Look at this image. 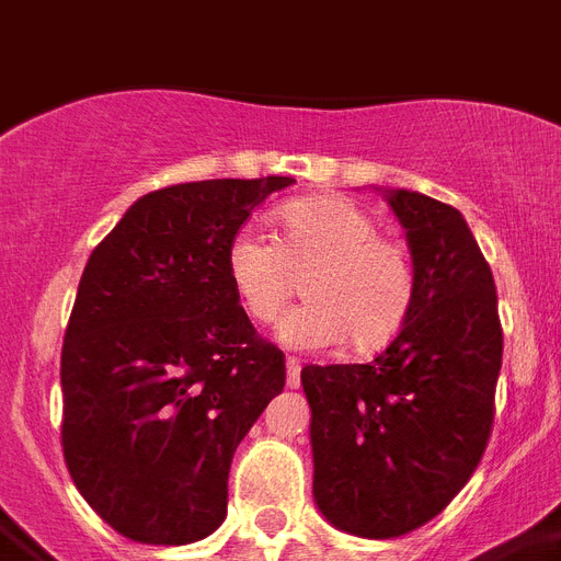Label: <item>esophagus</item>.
<instances>
[{"mask_svg":"<svg viewBox=\"0 0 561 561\" xmlns=\"http://www.w3.org/2000/svg\"><path fill=\"white\" fill-rule=\"evenodd\" d=\"M285 368H288V388H299V382H302V362L288 356Z\"/></svg>","mask_w":561,"mask_h":561,"instance_id":"esophagus-1","label":"esophagus"}]
</instances>
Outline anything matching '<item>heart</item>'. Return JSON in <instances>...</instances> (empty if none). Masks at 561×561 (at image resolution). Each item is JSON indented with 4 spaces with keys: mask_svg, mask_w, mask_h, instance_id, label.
<instances>
[{
    "mask_svg": "<svg viewBox=\"0 0 561 561\" xmlns=\"http://www.w3.org/2000/svg\"><path fill=\"white\" fill-rule=\"evenodd\" d=\"M276 222L279 242L242 228L225 251L244 313L271 324L305 279L308 302L279 324L285 345L319 351L347 339L359 353L390 345L416 299V273L402 244L382 237L368 210L339 196L288 202Z\"/></svg>",
    "mask_w": 561,
    "mask_h": 561,
    "instance_id": "1",
    "label": "heart"
}]
</instances>
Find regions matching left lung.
<instances>
[{
  "label": "left lung",
  "instance_id": "1",
  "mask_svg": "<svg viewBox=\"0 0 561 561\" xmlns=\"http://www.w3.org/2000/svg\"><path fill=\"white\" fill-rule=\"evenodd\" d=\"M382 193L411 248V317L368 365L302 368L313 499L362 539L411 534L454 502L491 439L502 368L496 285L462 214Z\"/></svg>",
  "mask_w": 561,
  "mask_h": 561
}]
</instances>
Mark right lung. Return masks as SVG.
I'll list each match as a JSON object with an SVG mask.
<instances>
[{"label":"right lung","instance_id":"1","mask_svg":"<svg viewBox=\"0 0 561 561\" xmlns=\"http://www.w3.org/2000/svg\"><path fill=\"white\" fill-rule=\"evenodd\" d=\"M290 176L185 182L136 199L93 248L62 345V454L116 534L191 545L228 513L230 459L285 353L253 331L225 251Z\"/></svg>","mask_w":561,"mask_h":561}]
</instances>
